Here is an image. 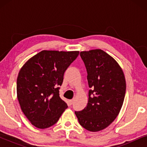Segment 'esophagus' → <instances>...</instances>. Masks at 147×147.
Instances as JSON below:
<instances>
[{
	"label": "esophagus",
	"mask_w": 147,
	"mask_h": 147,
	"mask_svg": "<svg viewBox=\"0 0 147 147\" xmlns=\"http://www.w3.org/2000/svg\"><path fill=\"white\" fill-rule=\"evenodd\" d=\"M74 103V100H70L68 101V105L69 106H71V104H73Z\"/></svg>",
	"instance_id": "obj_1"
}]
</instances>
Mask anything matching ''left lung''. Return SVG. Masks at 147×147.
<instances>
[{"label": "left lung", "instance_id": "obj_1", "mask_svg": "<svg viewBox=\"0 0 147 147\" xmlns=\"http://www.w3.org/2000/svg\"><path fill=\"white\" fill-rule=\"evenodd\" d=\"M87 70L89 87L86 107L75 112L82 127L98 132L117 117L123 104L126 80L117 61L102 49L80 52Z\"/></svg>", "mask_w": 147, "mask_h": 147}]
</instances>
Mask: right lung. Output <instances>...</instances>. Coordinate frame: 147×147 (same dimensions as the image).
<instances>
[{
  "mask_svg": "<svg viewBox=\"0 0 147 147\" xmlns=\"http://www.w3.org/2000/svg\"><path fill=\"white\" fill-rule=\"evenodd\" d=\"M79 51L43 50L28 60L20 69L17 94L22 111L35 127L49 128L67 108L59 97L63 75Z\"/></svg>",
  "mask_w": 147,
  "mask_h": 147,
  "instance_id": "add662e5",
  "label": "right lung"
}]
</instances>
